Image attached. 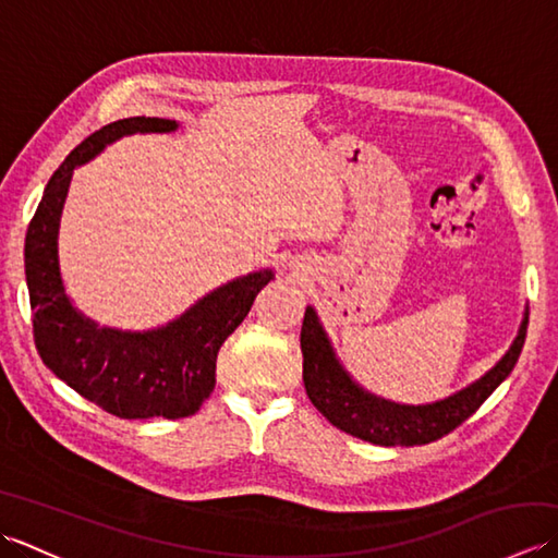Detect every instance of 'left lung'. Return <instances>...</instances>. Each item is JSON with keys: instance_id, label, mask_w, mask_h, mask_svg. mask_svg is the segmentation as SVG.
<instances>
[{"instance_id": "8db88e82", "label": "left lung", "mask_w": 558, "mask_h": 558, "mask_svg": "<svg viewBox=\"0 0 558 558\" xmlns=\"http://www.w3.org/2000/svg\"><path fill=\"white\" fill-rule=\"evenodd\" d=\"M527 306L513 345L475 384L426 405H402L362 388L336 357L328 333L314 306H306L302 324V376L306 396L340 432L376 446H422L456 429L499 388L520 357L527 336Z\"/></svg>"}]
</instances>
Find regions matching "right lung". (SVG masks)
Instances as JSON below:
<instances>
[{
    "label": "right lung",
    "instance_id": "1",
    "mask_svg": "<svg viewBox=\"0 0 558 558\" xmlns=\"http://www.w3.org/2000/svg\"><path fill=\"white\" fill-rule=\"evenodd\" d=\"M180 126L160 117H129L88 136L47 182L26 234V282L35 348L47 369L122 420H180L198 412L216 388L218 350L244 322L256 294L276 278L270 268L246 272L150 330L98 326L64 290L59 270V220L74 170L117 138L170 134Z\"/></svg>",
    "mask_w": 558,
    "mask_h": 558
}]
</instances>
